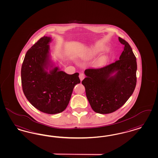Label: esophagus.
Returning <instances> with one entry per match:
<instances>
[{
	"mask_svg": "<svg viewBox=\"0 0 158 158\" xmlns=\"http://www.w3.org/2000/svg\"><path fill=\"white\" fill-rule=\"evenodd\" d=\"M79 78H80V80L82 81L84 80V78H85V75L83 73H80V75H79Z\"/></svg>",
	"mask_w": 158,
	"mask_h": 158,
	"instance_id": "obj_1",
	"label": "esophagus"
}]
</instances>
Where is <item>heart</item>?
Segmentation results:
<instances>
[{"label":"heart","mask_w":158,"mask_h":158,"mask_svg":"<svg viewBox=\"0 0 158 158\" xmlns=\"http://www.w3.org/2000/svg\"><path fill=\"white\" fill-rule=\"evenodd\" d=\"M101 50V48L95 47L91 50V54L93 56H95V55H96V54H97L98 53H99ZM106 60H107V57L105 56H102L99 58V60H98V63L99 64H102V63H105V61H106Z\"/></svg>","instance_id":"b5f03b06"}]
</instances>
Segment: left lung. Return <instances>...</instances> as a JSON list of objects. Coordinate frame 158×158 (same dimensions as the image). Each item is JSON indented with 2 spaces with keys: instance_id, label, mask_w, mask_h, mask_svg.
I'll return each mask as SVG.
<instances>
[{
  "instance_id": "obj_1",
  "label": "left lung",
  "mask_w": 158,
  "mask_h": 158,
  "mask_svg": "<svg viewBox=\"0 0 158 158\" xmlns=\"http://www.w3.org/2000/svg\"><path fill=\"white\" fill-rule=\"evenodd\" d=\"M119 60L98 69H88L82 84L94 111L106 114L117 111L129 98L136 84V59L127 41Z\"/></svg>"
}]
</instances>
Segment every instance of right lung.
Segmentation results:
<instances>
[{
    "mask_svg": "<svg viewBox=\"0 0 158 158\" xmlns=\"http://www.w3.org/2000/svg\"><path fill=\"white\" fill-rule=\"evenodd\" d=\"M51 41V37L44 36L27 52L21 79L24 94L30 104L44 113L55 114L67 108L73 88L80 80L78 73L70 75L53 67L48 45Z\"/></svg>",
    "mask_w": 158,
    "mask_h": 158,
    "instance_id": "obj_1",
    "label": "right lung"
}]
</instances>
